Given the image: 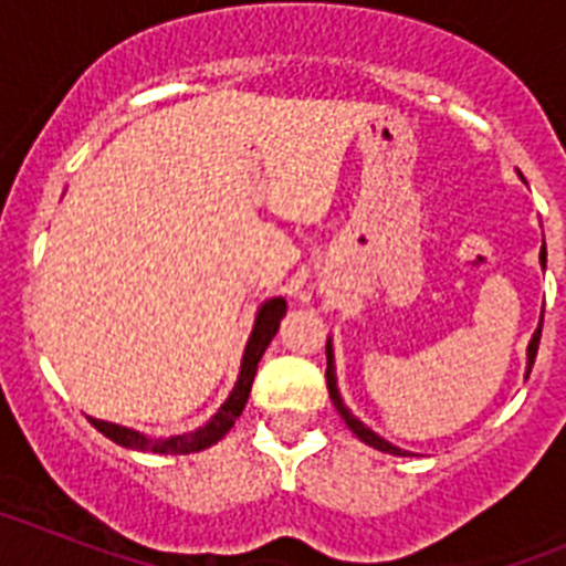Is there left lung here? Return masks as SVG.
Masks as SVG:
<instances>
[{
	"mask_svg": "<svg viewBox=\"0 0 566 566\" xmlns=\"http://www.w3.org/2000/svg\"><path fill=\"white\" fill-rule=\"evenodd\" d=\"M544 260H547V252H544V249H542V266H544ZM538 343H542V323H538L536 334H533V339H530V348H527L530 368H533V363H536ZM326 359H328V365H326V385H328V397H332L334 408H337V413H339V417H343V422L348 424V428H352V431L357 433V437L363 439L365 444H371V448H377V451L394 453V457H405V453L399 451V448H394L391 442H385L382 437H377V433H374V431H368V428H365V424L359 422V419L354 417V413L348 411V408H345V405H343V399H339V394H337V377H334V354H332V345H328V343H326ZM530 368H527V371H530Z\"/></svg>",
	"mask_w": 566,
	"mask_h": 566,
	"instance_id": "obj_1",
	"label": "left lung"
}]
</instances>
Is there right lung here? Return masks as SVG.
I'll return each instance as SVG.
<instances>
[{
	"label": "right lung",
	"instance_id": "obj_1",
	"mask_svg": "<svg viewBox=\"0 0 566 566\" xmlns=\"http://www.w3.org/2000/svg\"><path fill=\"white\" fill-rule=\"evenodd\" d=\"M283 317H286V300L274 297L269 300V303H263V308L258 312V319H254V332L252 337H249L247 352H243V365H240V377L238 385H234V391L229 394L227 402L221 405V411L214 413V417L195 433H184V437L172 439H147L144 433H135L129 431V428H122V424L104 422V419L90 417V422H93V428H98L104 437L113 439L115 444H124V448L147 453H172V457H178V453L203 451L209 444L221 442L229 433V428L234 424V419H238L240 413H243V408H247V399L249 391H252L260 357L266 354L269 343H272V337L277 334L280 319Z\"/></svg>",
	"mask_w": 566,
	"mask_h": 566
}]
</instances>
